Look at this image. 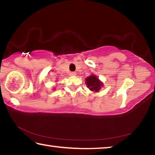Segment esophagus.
<instances>
[{
  "mask_svg": "<svg viewBox=\"0 0 155 155\" xmlns=\"http://www.w3.org/2000/svg\"><path fill=\"white\" fill-rule=\"evenodd\" d=\"M70 76H74V75H76V72H70Z\"/></svg>",
  "mask_w": 155,
  "mask_h": 155,
  "instance_id": "34e87169",
  "label": "esophagus"
}]
</instances>
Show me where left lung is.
Returning <instances> with one entry per match:
<instances>
[{
	"label": "left lung",
	"mask_w": 155,
	"mask_h": 155,
	"mask_svg": "<svg viewBox=\"0 0 155 155\" xmlns=\"http://www.w3.org/2000/svg\"><path fill=\"white\" fill-rule=\"evenodd\" d=\"M86 84L90 90L96 91V92L101 90V86L103 85V83L100 82L98 78H96L94 75H91L86 78Z\"/></svg>",
	"instance_id": "obj_1"
}]
</instances>
